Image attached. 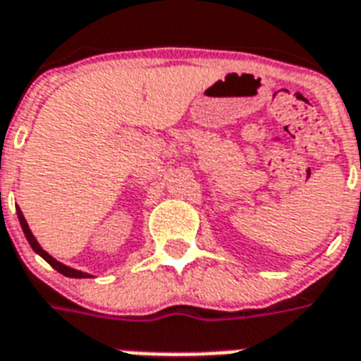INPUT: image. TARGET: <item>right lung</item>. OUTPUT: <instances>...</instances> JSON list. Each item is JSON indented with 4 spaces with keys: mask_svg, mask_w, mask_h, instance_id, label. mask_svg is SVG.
<instances>
[{
    "mask_svg": "<svg viewBox=\"0 0 361 361\" xmlns=\"http://www.w3.org/2000/svg\"><path fill=\"white\" fill-rule=\"evenodd\" d=\"M16 214H18V220H20V226H22V231H24V235H26L27 243H30V247L35 250V252L41 256L43 259H47L52 267H54L58 273H61V275L69 276V279H88V276H92L90 273H85V271H79V269H73V267H69V265H63L61 262H58L56 258H52L47 250H43V247L39 245L37 239H35V235L32 233V230H30V226H27L26 219H24V214H22L20 207H16Z\"/></svg>",
    "mask_w": 361,
    "mask_h": 361,
    "instance_id": "obj_1",
    "label": "right lung"
}]
</instances>
